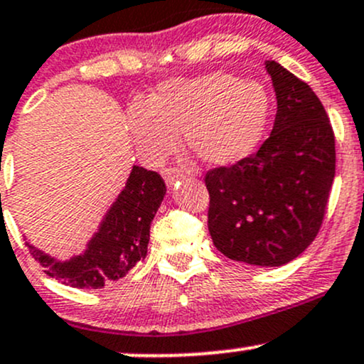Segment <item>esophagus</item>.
I'll return each mask as SVG.
<instances>
[{"mask_svg": "<svg viewBox=\"0 0 364 364\" xmlns=\"http://www.w3.org/2000/svg\"><path fill=\"white\" fill-rule=\"evenodd\" d=\"M164 179H166L167 186H174L176 181L183 179V173L179 169H174V167H167V169L162 171Z\"/></svg>", "mask_w": 364, "mask_h": 364, "instance_id": "1", "label": "esophagus"}]
</instances>
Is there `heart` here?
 I'll return each instance as SVG.
<instances>
[{"label": "heart", "mask_w": 364, "mask_h": 364, "mask_svg": "<svg viewBox=\"0 0 364 364\" xmlns=\"http://www.w3.org/2000/svg\"><path fill=\"white\" fill-rule=\"evenodd\" d=\"M269 114L264 86L226 72L176 79L157 87L145 105L129 110V131L138 149L162 159L178 145L207 166L223 167L250 155L261 139Z\"/></svg>", "instance_id": "heart-1"}]
</instances>
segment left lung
Listing matches in <instances>:
<instances>
[{"label":"left lung","mask_w":364,"mask_h":364,"mask_svg":"<svg viewBox=\"0 0 364 364\" xmlns=\"http://www.w3.org/2000/svg\"><path fill=\"white\" fill-rule=\"evenodd\" d=\"M273 131L255 154L205 174L215 249L252 266H283L316 238L335 178V136L314 91L267 60Z\"/></svg>","instance_id":"8db88e82"}]
</instances>
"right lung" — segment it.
Segmentation results:
<instances>
[{"instance_id":"right-lung-1","label":"right lung","mask_w":364,"mask_h":364,"mask_svg":"<svg viewBox=\"0 0 364 364\" xmlns=\"http://www.w3.org/2000/svg\"><path fill=\"white\" fill-rule=\"evenodd\" d=\"M166 195V183L155 171L133 166L126 186L107 210L98 231L82 254L58 261L36 249L31 254L45 267L48 277L74 289H103L109 282L126 277L146 257L150 225Z\"/></svg>"}]
</instances>
